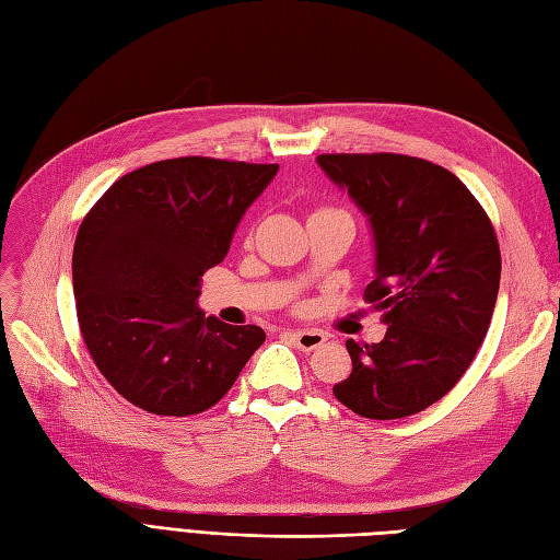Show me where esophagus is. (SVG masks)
<instances>
[{
	"mask_svg": "<svg viewBox=\"0 0 560 560\" xmlns=\"http://www.w3.org/2000/svg\"><path fill=\"white\" fill-rule=\"evenodd\" d=\"M290 338L294 341V346L303 352H311V350H317L319 346H325L327 336L322 331H315V329H301V331H290Z\"/></svg>",
	"mask_w": 560,
	"mask_h": 560,
	"instance_id": "34e87169",
	"label": "esophagus"
}]
</instances>
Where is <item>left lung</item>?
<instances>
[{"label": "left lung", "instance_id": "left-lung-1", "mask_svg": "<svg viewBox=\"0 0 560 560\" xmlns=\"http://www.w3.org/2000/svg\"><path fill=\"white\" fill-rule=\"evenodd\" d=\"M317 163L369 217L376 278L364 301L387 325L381 343H346L352 371L334 395L374 420L420 413L483 343L502 270L495 229L467 186L425 159L381 151Z\"/></svg>", "mask_w": 560, "mask_h": 560}]
</instances>
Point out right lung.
<instances>
[{
    "label": "right lung",
    "mask_w": 560,
    "mask_h": 560,
    "mask_svg": "<svg viewBox=\"0 0 560 560\" xmlns=\"http://www.w3.org/2000/svg\"><path fill=\"white\" fill-rule=\"evenodd\" d=\"M278 163L167 159L116 179L83 217L72 254L77 317L95 366L156 416L202 413L264 341L206 317L196 299Z\"/></svg>",
    "instance_id": "obj_1"
}]
</instances>
